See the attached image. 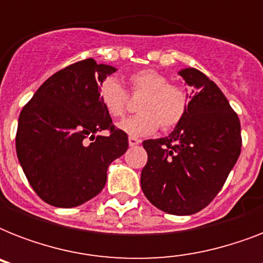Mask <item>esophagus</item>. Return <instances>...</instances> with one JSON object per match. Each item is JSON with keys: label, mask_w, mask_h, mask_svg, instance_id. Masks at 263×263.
I'll list each match as a JSON object with an SVG mask.
<instances>
[{"label": "esophagus", "mask_w": 263, "mask_h": 263, "mask_svg": "<svg viewBox=\"0 0 263 263\" xmlns=\"http://www.w3.org/2000/svg\"><path fill=\"white\" fill-rule=\"evenodd\" d=\"M128 143H129V146H136V144L140 143V140L136 139V138H132V136H129V138H128Z\"/></svg>", "instance_id": "esophagus-1"}]
</instances>
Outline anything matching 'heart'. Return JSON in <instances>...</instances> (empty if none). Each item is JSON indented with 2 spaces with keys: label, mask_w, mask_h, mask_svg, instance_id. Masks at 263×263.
I'll return each instance as SVG.
<instances>
[{
  "label": "heart",
  "mask_w": 263,
  "mask_h": 263,
  "mask_svg": "<svg viewBox=\"0 0 263 263\" xmlns=\"http://www.w3.org/2000/svg\"><path fill=\"white\" fill-rule=\"evenodd\" d=\"M132 94H143L138 103L140 113L119 123V129L132 138L150 135L158 127L172 129L187 113V92L179 86L169 84V79L156 69H142L128 76ZM99 101L113 119L125 113L128 95L116 78H106L99 83Z\"/></svg>",
  "instance_id": "b5f03b06"
}]
</instances>
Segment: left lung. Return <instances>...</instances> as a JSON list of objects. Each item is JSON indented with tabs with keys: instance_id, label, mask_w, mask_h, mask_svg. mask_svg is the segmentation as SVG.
Segmentation results:
<instances>
[{
	"instance_id": "8db88e82",
	"label": "left lung",
	"mask_w": 263,
	"mask_h": 263,
	"mask_svg": "<svg viewBox=\"0 0 263 263\" xmlns=\"http://www.w3.org/2000/svg\"><path fill=\"white\" fill-rule=\"evenodd\" d=\"M190 88L188 109L171 134L143 142L142 191L156 208L190 216L220 192L240 156V121L222 91L195 68L179 71Z\"/></svg>"
}]
</instances>
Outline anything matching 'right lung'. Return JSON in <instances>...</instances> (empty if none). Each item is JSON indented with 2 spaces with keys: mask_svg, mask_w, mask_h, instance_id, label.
Returning <instances> with one entry per match:
<instances>
[{
  "mask_svg": "<svg viewBox=\"0 0 263 263\" xmlns=\"http://www.w3.org/2000/svg\"><path fill=\"white\" fill-rule=\"evenodd\" d=\"M117 71L83 60L50 76L23 107L16 153L31 187L46 203L76 208L106 184L109 165L127 152L128 136L115 129L99 101V83ZM110 129L109 137L98 136Z\"/></svg>",
  "mask_w": 263,
  "mask_h": 263,
  "instance_id": "add662e5",
  "label": "right lung"
}]
</instances>
